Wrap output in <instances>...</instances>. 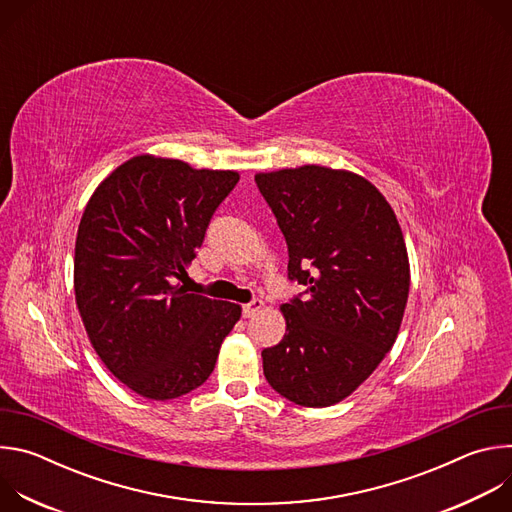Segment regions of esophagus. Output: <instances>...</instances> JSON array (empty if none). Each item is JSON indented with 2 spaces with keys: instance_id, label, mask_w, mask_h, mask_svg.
<instances>
[{
  "instance_id": "obj_1",
  "label": "esophagus",
  "mask_w": 512,
  "mask_h": 512,
  "mask_svg": "<svg viewBox=\"0 0 512 512\" xmlns=\"http://www.w3.org/2000/svg\"><path fill=\"white\" fill-rule=\"evenodd\" d=\"M263 306H265L263 300H253L251 304H245V306H243V316H245V318H253L255 314H259V312L263 310Z\"/></svg>"
}]
</instances>
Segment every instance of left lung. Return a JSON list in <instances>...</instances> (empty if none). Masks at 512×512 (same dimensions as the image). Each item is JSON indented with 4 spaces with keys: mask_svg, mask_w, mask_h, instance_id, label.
Segmentation results:
<instances>
[{
    "mask_svg": "<svg viewBox=\"0 0 512 512\" xmlns=\"http://www.w3.org/2000/svg\"><path fill=\"white\" fill-rule=\"evenodd\" d=\"M285 237L287 275L308 298L283 304L285 336L263 375L285 399L330 407L352 395L393 348L409 296V257L387 198L348 170L318 164L259 172Z\"/></svg>",
    "mask_w": 512,
    "mask_h": 512,
    "instance_id": "8db88e82",
    "label": "left lung"
}]
</instances>
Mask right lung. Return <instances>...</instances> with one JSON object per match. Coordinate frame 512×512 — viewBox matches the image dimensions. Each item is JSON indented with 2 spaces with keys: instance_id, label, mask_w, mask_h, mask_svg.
<instances>
[{
  "instance_id": "right-lung-1",
  "label": "right lung",
  "mask_w": 512,
  "mask_h": 512,
  "mask_svg": "<svg viewBox=\"0 0 512 512\" xmlns=\"http://www.w3.org/2000/svg\"><path fill=\"white\" fill-rule=\"evenodd\" d=\"M239 182L152 154L117 166L93 192L75 245V296L105 367L133 393L168 401L214 371L241 306L180 285L212 212Z\"/></svg>"
}]
</instances>
